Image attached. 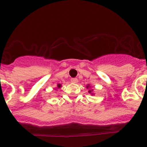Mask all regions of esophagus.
I'll return each instance as SVG.
<instances>
[{"instance_id":"esophagus-1","label":"esophagus","mask_w":147,"mask_h":147,"mask_svg":"<svg viewBox=\"0 0 147 147\" xmlns=\"http://www.w3.org/2000/svg\"><path fill=\"white\" fill-rule=\"evenodd\" d=\"M70 81L72 82H73V83H77L78 82V78H71V80H70Z\"/></svg>"}]
</instances>
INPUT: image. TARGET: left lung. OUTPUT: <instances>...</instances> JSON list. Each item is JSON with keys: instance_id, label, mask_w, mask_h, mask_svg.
<instances>
[{"instance_id": "1", "label": "left lung", "mask_w": 147, "mask_h": 147, "mask_svg": "<svg viewBox=\"0 0 147 147\" xmlns=\"http://www.w3.org/2000/svg\"><path fill=\"white\" fill-rule=\"evenodd\" d=\"M90 87V85H88V86H87V87ZM89 92H91V90H90V91H89Z\"/></svg>"}]
</instances>
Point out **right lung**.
<instances>
[{
    "label": "right lung",
    "instance_id": "right-lung-1",
    "mask_svg": "<svg viewBox=\"0 0 147 147\" xmlns=\"http://www.w3.org/2000/svg\"><path fill=\"white\" fill-rule=\"evenodd\" d=\"M57 87H60V84H57Z\"/></svg>",
    "mask_w": 147,
    "mask_h": 147
}]
</instances>
